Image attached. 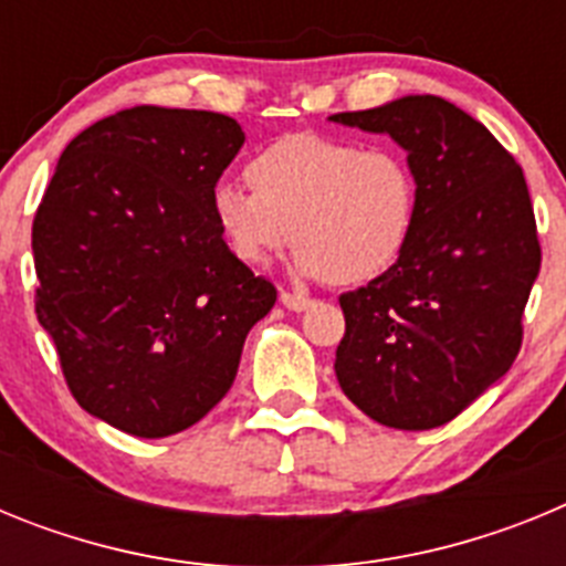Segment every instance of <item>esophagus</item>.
Here are the masks:
<instances>
[{
    "label": "esophagus",
    "instance_id": "obj_1",
    "mask_svg": "<svg viewBox=\"0 0 566 566\" xmlns=\"http://www.w3.org/2000/svg\"><path fill=\"white\" fill-rule=\"evenodd\" d=\"M280 303H283L289 312H306V308L312 306V300L308 297H303V294H289V292L280 294Z\"/></svg>",
    "mask_w": 566,
    "mask_h": 566
}]
</instances>
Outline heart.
<instances>
[{"label": "heart", "instance_id": "1", "mask_svg": "<svg viewBox=\"0 0 566 566\" xmlns=\"http://www.w3.org/2000/svg\"><path fill=\"white\" fill-rule=\"evenodd\" d=\"M251 187L221 181L209 209L232 254L263 266L297 243L294 272L354 286L379 277L411 243L419 184L391 147L297 133L277 138L249 161Z\"/></svg>", "mask_w": 566, "mask_h": 566}]
</instances>
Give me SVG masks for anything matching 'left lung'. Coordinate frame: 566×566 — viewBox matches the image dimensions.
Segmentation results:
<instances>
[{
	"label": "left lung",
	"instance_id": "obj_1",
	"mask_svg": "<svg viewBox=\"0 0 566 566\" xmlns=\"http://www.w3.org/2000/svg\"><path fill=\"white\" fill-rule=\"evenodd\" d=\"M328 122L391 135L419 184L417 227L397 266L339 297L337 382L385 428H439L502 379L522 348L542 269L527 181L484 124L439 96Z\"/></svg>",
	"mask_w": 566,
	"mask_h": 566
}]
</instances>
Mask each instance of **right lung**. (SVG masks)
Returning a JSON list of instances; mask_svg holds the SVG:
<instances>
[{"label": "right lung", "mask_w": 566, "mask_h": 566, "mask_svg": "<svg viewBox=\"0 0 566 566\" xmlns=\"http://www.w3.org/2000/svg\"><path fill=\"white\" fill-rule=\"evenodd\" d=\"M243 142L209 109H122L67 144L39 203L36 317L76 402L129 437L207 417L277 300L209 209Z\"/></svg>", "instance_id": "obj_1"}]
</instances>
